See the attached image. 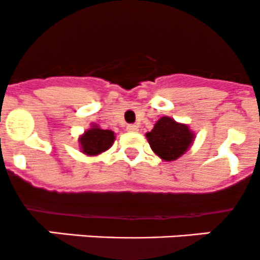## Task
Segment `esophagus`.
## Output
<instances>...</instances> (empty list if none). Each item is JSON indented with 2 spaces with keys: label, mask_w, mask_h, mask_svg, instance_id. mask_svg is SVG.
I'll list each match as a JSON object with an SVG mask.
<instances>
[{
  "label": "esophagus",
  "mask_w": 260,
  "mask_h": 260,
  "mask_svg": "<svg viewBox=\"0 0 260 260\" xmlns=\"http://www.w3.org/2000/svg\"><path fill=\"white\" fill-rule=\"evenodd\" d=\"M126 130L129 131V133H138V131H139V127L136 126V125H127V126H126Z\"/></svg>",
  "instance_id": "1"
}]
</instances>
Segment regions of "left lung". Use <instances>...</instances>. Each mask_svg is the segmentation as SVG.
I'll use <instances>...</instances> for the list:
<instances>
[{"mask_svg": "<svg viewBox=\"0 0 260 260\" xmlns=\"http://www.w3.org/2000/svg\"><path fill=\"white\" fill-rule=\"evenodd\" d=\"M145 136L151 150L161 160L173 161L191 148L196 135L188 125L177 122L169 116H161Z\"/></svg>", "mask_w": 260, "mask_h": 260, "instance_id": "1", "label": "left lung"}]
</instances>
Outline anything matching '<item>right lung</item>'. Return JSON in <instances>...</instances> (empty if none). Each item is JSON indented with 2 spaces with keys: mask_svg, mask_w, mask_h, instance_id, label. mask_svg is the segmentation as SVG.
Returning a JSON list of instances; mask_svg holds the SVG:
<instances>
[{
  "mask_svg": "<svg viewBox=\"0 0 260 260\" xmlns=\"http://www.w3.org/2000/svg\"><path fill=\"white\" fill-rule=\"evenodd\" d=\"M114 141V131L101 129L97 124H91V127L84 131L78 139L81 151L88 156H96L109 150Z\"/></svg>",
  "mask_w": 260,
  "mask_h": 260,
  "instance_id": "add662e5",
  "label": "right lung"
}]
</instances>
